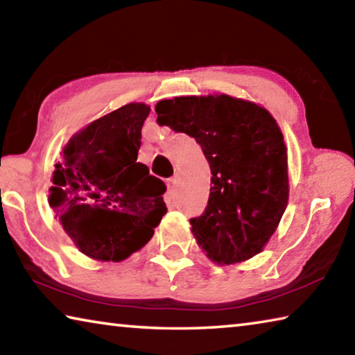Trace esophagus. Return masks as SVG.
Listing matches in <instances>:
<instances>
[{
	"mask_svg": "<svg viewBox=\"0 0 355 355\" xmlns=\"http://www.w3.org/2000/svg\"><path fill=\"white\" fill-rule=\"evenodd\" d=\"M167 188H169V194L172 196L173 192L177 191V178H169V182H167Z\"/></svg>",
	"mask_w": 355,
	"mask_h": 355,
	"instance_id": "obj_1",
	"label": "esophagus"
}]
</instances>
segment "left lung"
Instances as JSON below:
<instances>
[{"label":"left lung","mask_w":355,"mask_h":355,"mask_svg":"<svg viewBox=\"0 0 355 355\" xmlns=\"http://www.w3.org/2000/svg\"><path fill=\"white\" fill-rule=\"evenodd\" d=\"M158 125L194 137L211 169L208 205L192 218L197 244L218 264L263 250L288 205L284 135L264 107L230 95L177 97L155 107Z\"/></svg>","instance_id":"8db88e82"}]
</instances>
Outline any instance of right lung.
<instances>
[{
	"label": "right lung",
	"instance_id": "obj_1",
	"mask_svg": "<svg viewBox=\"0 0 355 355\" xmlns=\"http://www.w3.org/2000/svg\"><path fill=\"white\" fill-rule=\"evenodd\" d=\"M150 107L130 103L76 133L55 166L48 202L87 257L120 261L153 236L167 213L163 180L137 163Z\"/></svg>",
	"mask_w": 355,
	"mask_h": 355
}]
</instances>
